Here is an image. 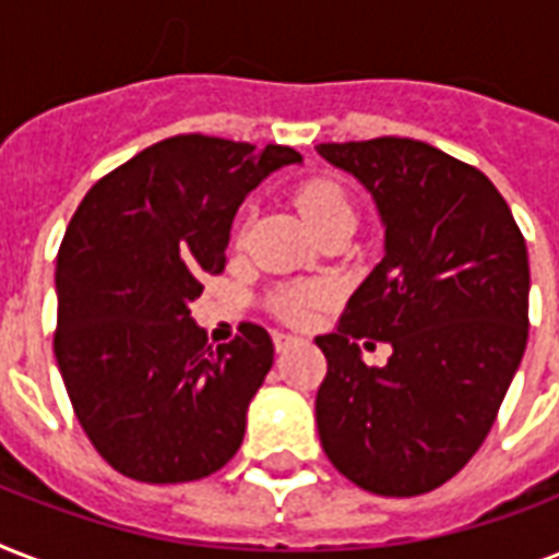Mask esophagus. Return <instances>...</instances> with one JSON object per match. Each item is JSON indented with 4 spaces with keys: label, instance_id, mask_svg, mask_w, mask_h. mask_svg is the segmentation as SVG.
I'll return each mask as SVG.
<instances>
[{
    "label": "esophagus",
    "instance_id": "1",
    "mask_svg": "<svg viewBox=\"0 0 559 559\" xmlns=\"http://www.w3.org/2000/svg\"><path fill=\"white\" fill-rule=\"evenodd\" d=\"M293 342H298V336H293V333H284V331L275 333V348L278 350H287Z\"/></svg>",
    "mask_w": 559,
    "mask_h": 559
}]
</instances>
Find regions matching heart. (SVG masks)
Segmentation results:
<instances>
[{"mask_svg": "<svg viewBox=\"0 0 559 559\" xmlns=\"http://www.w3.org/2000/svg\"><path fill=\"white\" fill-rule=\"evenodd\" d=\"M296 202L298 211L305 214V219L313 228H322L328 226V223H336V219H350V223H357L354 197L348 193V188L331 177L307 179L305 186L298 188ZM237 237H243V226L237 228ZM322 298L324 293L316 287L289 289V293H284V296L278 298V313L287 316V319H305L307 310L313 305H319Z\"/></svg>", "mask_w": 559, "mask_h": 559, "instance_id": "1", "label": "heart"}]
</instances>
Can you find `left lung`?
Listing matches in <instances>:
<instances>
[{"instance_id":"left-lung-1","label":"left lung","mask_w":559,"mask_h":559,"mask_svg":"<svg viewBox=\"0 0 559 559\" xmlns=\"http://www.w3.org/2000/svg\"><path fill=\"white\" fill-rule=\"evenodd\" d=\"M316 151L371 191L385 223V258L336 331L316 336L319 438L368 493H429L485 443L525 354V237L493 182L432 144L382 135ZM362 338L390 342L385 367L361 362Z\"/></svg>"}]
</instances>
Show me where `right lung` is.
I'll use <instances>...</instances> for the list:
<instances>
[{"instance_id": "obj_1", "label": "right lung", "mask_w": 559, "mask_h": 559, "mask_svg": "<svg viewBox=\"0 0 559 559\" xmlns=\"http://www.w3.org/2000/svg\"><path fill=\"white\" fill-rule=\"evenodd\" d=\"M293 147L170 135L86 191L57 252L55 357L83 432L121 476L197 481L240 450L272 336L243 322L209 345L191 319L226 270L237 205Z\"/></svg>"}]
</instances>
